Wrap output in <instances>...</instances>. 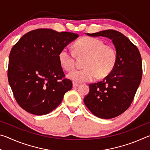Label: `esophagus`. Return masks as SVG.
I'll return each mask as SVG.
<instances>
[{
	"instance_id": "34e87169",
	"label": "esophagus",
	"mask_w": 150,
	"mask_h": 150,
	"mask_svg": "<svg viewBox=\"0 0 150 150\" xmlns=\"http://www.w3.org/2000/svg\"><path fill=\"white\" fill-rule=\"evenodd\" d=\"M78 86H79V84H78V83H74V82L73 83V87H78Z\"/></svg>"
}]
</instances>
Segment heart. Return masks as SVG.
Returning a JSON list of instances; mask_svg holds the SVG:
<instances>
[{"mask_svg":"<svg viewBox=\"0 0 150 150\" xmlns=\"http://www.w3.org/2000/svg\"><path fill=\"white\" fill-rule=\"evenodd\" d=\"M75 52L78 56L86 57L84 69L69 73L68 77L77 83L88 82L103 78L110 73L117 61V52L112 45L105 44L103 40L91 37H83L75 42ZM63 69L72 71L75 67V54L68 47H64L58 54Z\"/></svg>","mask_w":150,"mask_h":150,"instance_id":"b5f03b06","label":"heart"}]
</instances>
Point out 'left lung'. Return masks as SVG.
<instances>
[{
    "instance_id": "obj_1",
    "label": "left lung",
    "mask_w": 150,
    "mask_h": 150,
    "mask_svg": "<svg viewBox=\"0 0 150 150\" xmlns=\"http://www.w3.org/2000/svg\"><path fill=\"white\" fill-rule=\"evenodd\" d=\"M87 35L112 40L118 57L115 67L102 81L89 85V93L84 98L85 105L98 118L116 117L130 107L140 84L141 55L128 38L116 30H103Z\"/></svg>"
}]
</instances>
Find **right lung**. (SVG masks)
<instances>
[{
	"instance_id": "right-lung-1",
	"label": "right lung",
	"mask_w": 150,
	"mask_h": 150,
	"mask_svg": "<svg viewBox=\"0 0 150 150\" xmlns=\"http://www.w3.org/2000/svg\"><path fill=\"white\" fill-rule=\"evenodd\" d=\"M77 34L40 28L24 34L9 55L8 83L20 107L35 115L60 105L72 81L65 77L58 54Z\"/></svg>"
}]
</instances>
